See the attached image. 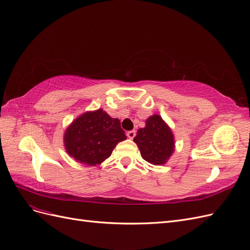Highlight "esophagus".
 <instances>
[{
    "label": "esophagus",
    "instance_id": "esophagus-1",
    "mask_svg": "<svg viewBox=\"0 0 250 250\" xmlns=\"http://www.w3.org/2000/svg\"><path fill=\"white\" fill-rule=\"evenodd\" d=\"M126 136L129 137L130 139H133L135 136H136V131L135 130H132V131H129L126 133Z\"/></svg>",
    "mask_w": 250,
    "mask_h": 250
}]
</instances>
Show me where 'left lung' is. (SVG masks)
<instances>
[{"label":"left lung","instance_id":"8db88e82","mask_svg":"<svg viewBox=\"0 0 250 250\" xmlns=\"http://www.w3.org/2000/svg\"><path fill=\"white\" fill-rule=\"evenodd\" d=\"M141 157L154 166L166 165L175 151V136L168 125L158 114L146 120V126L134 137Z\"/></svg>","mask_w":250,"mask_h":250}]
</instances>
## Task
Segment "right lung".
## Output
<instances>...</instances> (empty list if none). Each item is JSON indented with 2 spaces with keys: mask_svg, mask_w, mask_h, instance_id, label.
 Masks as SVG:
<instances>
[{
  "mask_svg": "<svg viewBox=\"0 0 250 250\" xmlns=\"http://www.w3.org/2000/svg\"><path fill=\"white\" fill-rule=\"evenodd\" d=\"M125 139L119 119L98 109L83 113L69 125L63 134V146L77 162L96 167L109 158L118 142Z\"/></svg>",
  "mask_w": 250,
  "mask_h": 250,
  "instance_id": "1",
  "label": "right lung"
}]
</instances>
